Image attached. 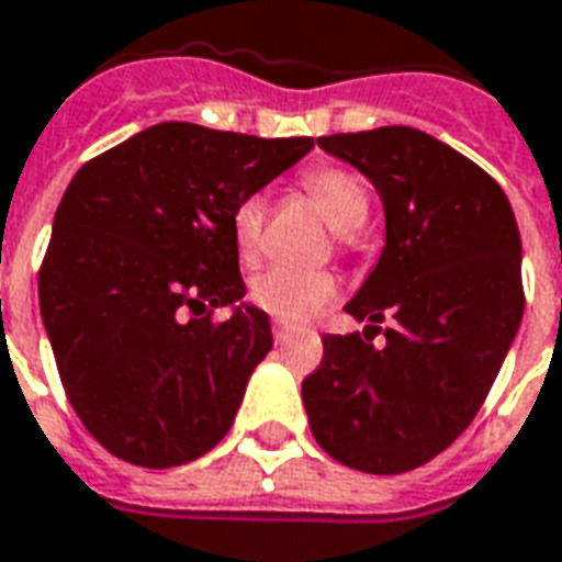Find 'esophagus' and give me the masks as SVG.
I'll list each match as a JSON object with an SVG mask.
<instances>
[{"instance_id": "34e87169", "label": "esophagus", "mask_w": 562, "mask_h": 562, "mask_svg": "<svg viewBox=\"0 0 562 562\" xmlns=\"http://www.w3.org/2000/svg\"><path fill=\"white\" fill-rule=\"evenodd\" d=\"M273 339H277V345H285L289 339H292V330H289V327H282V324H273Z\"/></svg>"}]
</instances>
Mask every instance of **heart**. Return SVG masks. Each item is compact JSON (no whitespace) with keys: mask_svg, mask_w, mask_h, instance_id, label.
<instances>
[{"mask_svg":"<svg viewBox=\"0 0 562 562\" xmlns=\"http://www.w3.org/2000/svg\"><path fill=\"white\" fill-rule=\"evenodd\" d=\"M303 190L310 193L315 205L322 207V214L336 232H357L372 211V196H369L366 181L345 166L310 169L303 176ZM265 217H268V205L261 196H247L235 205L232 240H235L240 261H252L259 256ZM334 294L336 282L330 273L292 268L265 270L249 289V297L259 310L285 324H301L313 318L324 303L334 301Z\"/></svg>","mask_w":562,"mask_h":562,"instance_id":"heart-1","label":"heart"}]
</instances>
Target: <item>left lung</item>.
<instances>
[{
  "label": "left lung",
  "mask_w": 562,
  "mask_h": 562,
  "mask_svg": "<svg viewBox=\"0 0 562 562\" xmlns=\"http://www.w3.org/2000/svg\"><path fill=\"white\" fill-rule=\"evenodd\" d=\"M318 145L375 184L386 244L345 306L369 327L324 336L303 405L327 456L393 476L447 450L488 396L525 313L521 235L501 184L429 133L378 127ZM386 314L397 324L378 328Z\"/></svg>",
  "instance_id": "1"
}]
</instances>
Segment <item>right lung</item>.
Returning a JSON list of instances; mask_svg holds the SVG:
<instances>
[{
  "label": "right lung",
  "instance_id": "obj_1",
  "mask_svg": "<svg viewBox=\"0 0 562 562\" xmlns=\"http://www.w3.org/2000/svg\"><path fill=\"white\" fill-rule=\"evenodd\" d=\"M313 145L164 122L74 176L37 301L68 402L115 459L160 471L226 438L273 345L256 306L214 318L247 292L232 214Z\"/></svg>",
  "mask_w": 562,
  "mask_h": 562
}]
</instances>
